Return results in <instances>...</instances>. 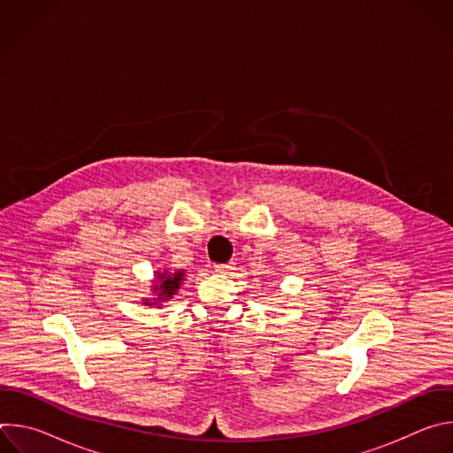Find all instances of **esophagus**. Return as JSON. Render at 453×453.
<instances>
[{"mask_svg":"<svg viewBox=\"0 0 453 453\" xmlns=\"http://www.w3.org/2000/svg\"><path fill=\"white\" fill-rule=\"evenodd\" d=\"M215 269V273H219V274H229L233 269H234V264H219V265H215L213 267Z\"/></svg>","mask_w":453,"mask_h":453,"instance_id":"esophagus-1","label":"esophagus"}]
</instances>
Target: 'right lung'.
<instances>
[{"label":"right lung","instance_id":"1","mask_svg":"<svg viewBox=\"0 0 453 453\" xmlns=\"http://www.w3.org/2000/svg\"><path fill=\"white\" fill-rule=\"evenodd\" d=\"M180 281H184V271H177V273H168V271H163V273H156V281L152 285V290L157 297H154L152 301L145 299L143 304L147 306H152V304H161L163 301H168L172 299L179 287H180Z\"/></svg>","mask_w":453,"mask_h":453}]
</instances>
